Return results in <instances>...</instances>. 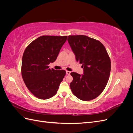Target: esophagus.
<instances>
[{
	"instance_id": "obj_1",
	"label": "esophagus",
	"mask_w": 133,
	"mask_h": 133,
	"mask_svg": "<svg viewBox=\"0 0 133 133\" xmlns=\"http://www.w3.org/2000/svg\"><path fill=\"white\" fill-rule=\"evenodd\" d=\"M66 74H68V75H70V71H66Z\"/></svg>"
}]
</instances>
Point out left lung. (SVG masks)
I'll return each instance as SVG.
<instances>
[{"label": "left lung", "instance_id": "8db88e82", "mask_svg": "<svg viewBox=\"0 0 133 133\" xmlns=\"http://www.w3.org/2000/svg\"><path fill=\"white\" fill-rule=\"evenodd\" d=\"M68 41L76 62L82 64L84 74L71 72L70 84L74 95L83 101H89L102 93L109 78L111 62L103 44L85 35H69Z\"/></svg>", "mask_w": 133, "mask_h": 133}]
</instances>
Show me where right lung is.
Segmentation results:
<instances>
[{
	"instance_id": "obj_1",
	"label": "right lung",
	"mask_w": 133,
	"mask_h": 133,
	"mask_svg": "<svg viewBox=\"0 0 133 133\" xmlns=\"http://www.w3.org/2000/svg\"><path fill=\"white\" fill-rule=\"evenodd\" d=\"M67 36H41L30 43L24 52L22 75L26 87L36 97L48 99L56 94L66 74L64 70L50 69Z\"/></svg>"
}]
</instances>
